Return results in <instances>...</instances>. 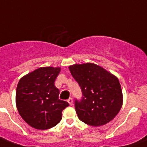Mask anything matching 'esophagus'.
<instances>
[{
	"mask_svg": "<svg viewBox=\"0 0 147 147\" xmlns=\"http://www.w3.org/2000/svg\"><path fill=\"white\" fill-rule=\"evenodd\" d=\"M67 102L69 104V105H73V99H72L71 98H69V99L67 100Z\"/></svg>",
	"mask_w": 147,
	"mask_h": 147,
	"instance_id": "obj_1",
	"label": "esophagus"
}]
</instances>
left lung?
<instances>
[{"mask_svg":"<svg viewBox=\"0 0 147 147\" xmlns=\"http://www.w3.org/2000/svg\"><path fill=\"white\" fill-rule=\"evenodd\" d=\"M69 69L83 95L80 102L76 101L80 120L94 127L111 121L120 111L123 102L117 77L92 63L74 64Z\"/></svg>","mask_w":147,"mask_h":147,"instance_id":"left-lung-1","label":"left lung"}]
</instances>
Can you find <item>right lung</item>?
I'll return each mask as SVG.
<instances>
[{
    "mask_svg": "<svg viewBox=\"0 0 147 147\" xmlns=\"http://www.w3.org/2000/svg\"><path fill=\"white\" fill-rule=\"evenodd\" d=\"M60 67H40L18 81L16 93L18 111L28 125L39 130L55 126L62 119L69 103L59 99L60 91L55 81Z\"/></svg>",
    "mask_w": 147,
    "mask_h": 147,
    "instance_id": "right-lung-1",
    "label": "right lung"
}]
</instances>
